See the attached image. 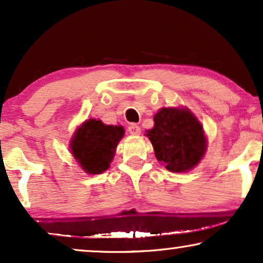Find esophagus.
<instances>
[{
	"mask_svg": "<svg viewBox=\"0 0 263 263\" xmlns=\"http://www.w3.org/2000/svg\"><path fill=\"white\" fill-rule=\"evenodd\" d=\"M128 132L130 133L132 135H139L140 132H141V129H140V127H139L138 124L133 123V124H130V125H129V127H128Z\"/></svg>",
	"mask_w": 263,
	"mask_h": 263,
	"instance_id": "obj_1",
	"label": "esophagus"
}]
</instances>
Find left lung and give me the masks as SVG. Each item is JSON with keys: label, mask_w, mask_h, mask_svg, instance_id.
<instances>
[{"label": "left lung", "mask_w": 263, "mask_h": 263, "mask_svg": "<svg viewBox=\"0 0 263 263\" xmlns=\"http://www.w3.org/2000/svg\"><path fill=\"white\" fill-rule=\"evenodd\" d=\"M147 136L157 159L172 172H185L196 166L206 152L203 129L188 110L161 109Z\"/></svg>", "instance_id": "left-lung-1"}]
</instances>
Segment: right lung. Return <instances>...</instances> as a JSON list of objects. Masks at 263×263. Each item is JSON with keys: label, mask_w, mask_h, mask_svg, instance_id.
Here are the masks:
<instances>
[{"label": "right lung", "mask_w": 263, "mask_h": 263, "mask_svg": "<svg viewBox=\"0 0 263 263\" xmlns=\"http://www.w3.org/2000/svg\"><path fill=\"white\" fill-rule=\"evenodd\" d=\"M124 129L105 125L102 121H86L71 140V153L81 167L91 175L107 170Z\"/></svg>", "instance_id": "obj_1"}]
</instances>
